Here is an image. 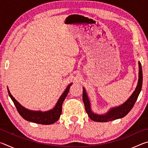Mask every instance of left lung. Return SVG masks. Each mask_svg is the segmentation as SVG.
Returning <instances> with one entry per match:
<instances>
[{
	"label": "left lung",
	"instance_id": "1",
	"mask_svg": "<svg viewBox=\"0 0 148 148\" xmlns=\"http://www.w3.org/2000/svg\"><path fill=\"white\" fill-rule=\"evenodd\" d=\"M139 76H138V82L136 88L135 89L133 93L130 97V98L125 102L123 104L118 107L114 108L110 110L105 115H97L92 113L91 110V106H90V102L89 101L88 97L86 94V90L84 88L83 91V101L85 105V108L87 114H88L89 118L92 119V121L97 122H108L112 120H115L117 119L122 118L125 117L126 115L131 111L132 107L136 102L138 99V97L140 92L142 86V79H143V76H142V69L141 63L139 62Z\"/></svg>",
	"mask_w": 148,
	"mask_h": 148
}]
</instances>
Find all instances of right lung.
Instances as JSON below:
<instances>
[{
    "label": "right lung",
    "mask_w": 148,
    "mask_h": 148,
    "mask_svg": "<svg viewBox=\"0 0 148 148\" xmlns=\"http://www.w3.org/2000/svg\"><path fill=\"white\" fill-rule=\"evenodd\" d=\"M72 84L67 87L64 92L62 94L60 97L59 101H57L56 106L53 109L49 110L48 112H42L40 111H31L26 108H25L15 99L13 96L10 92L9 89H8L9 96L10 97L12 101L14 102L15 106L17 108V112L24 119L27 121H29L36 123L42 124V125H50L54 123L57 120L59 119L62 112V104L64 100L68 95L70 87H71Z\"/></svg>",
    "instance_id": "1"
}]
</instances>
